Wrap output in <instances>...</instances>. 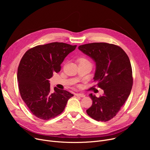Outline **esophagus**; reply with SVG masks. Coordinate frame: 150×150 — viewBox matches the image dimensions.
<instances>
[{
    "label": "esophagus",
    "mask_w": 150,
    "mask_h": 150,
    "mask_svg": "<svg viewBox=\"0 0 150 150\" xmlns=\"http://www.w3.org/2000/svg\"><path fill=\"white\" fill-rule=\"evenodd\" d=\"M76 96L80 97H84L85 95L83 93H76Z\"/></svg>",
    "instance_id": "esophagus-1"
}]
</instances>
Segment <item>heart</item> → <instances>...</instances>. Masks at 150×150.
<instances>
[{
    "instance_id": "heart-1",
    "label": "heart",
    "mask_w": 150,
    "mask_h": 150,
    "mask_svg": "<svg viewBox=\"0 0 150 150\" xmlns=\"http://www.w3.org/2000/svg\"><path fill=\"white\" fill-rule=\"evenodd\" d=\"M87 61V60H86V59H84V58H80L79 59H78V61H79V62H80V61Z\"/></svg>"
}]
</instances>
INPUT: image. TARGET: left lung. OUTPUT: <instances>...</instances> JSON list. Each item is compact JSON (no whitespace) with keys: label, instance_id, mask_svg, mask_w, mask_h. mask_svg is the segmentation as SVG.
<instances>
[{"label":"left lung","instance_id":"8db88e82","mask_svg":"<svg viewBox=\"0 0 150 150\" xmlns=\"http://www.w3.org/2000/svg\"><path fill=\"white\" fill-rule=\"evenodd\" d=\"M78 49L96 62L94 81L104 91L103 96H89L92 106L87 114L97 121L114 117L128 98L132 89V67L127 54L119 46L106 42L81 45Z\"/></svg>","mask_w":150,"mask_h":150}]
</instances>
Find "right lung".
Returning <instances> with one entry per match:
<instances>
[{
	"mask_svg": "<svg viewBox=\"0 0 150 150\" xmlns=\"http://www.w3.org/2000/svg\"><path fill=\"white\" fill-rule=\"evenodd\" d=\"M76 45L52 42L37 45L22 57L18 69L22 99L35 116L47 120L59 115L73 94L55 87L50 90L49 79L61 70L64 58Z\"/></svg>",
	"mask_w": 150,
	"mask_h": 150,
	"instance_id": "obj_1",
	"label": "right lung"
}]
</instances>
